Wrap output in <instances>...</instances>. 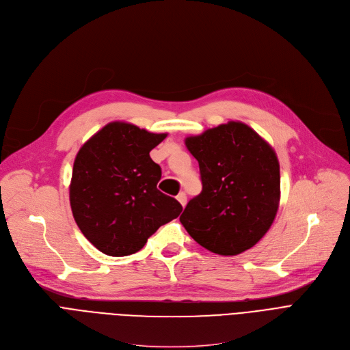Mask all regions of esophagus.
Masks as SVG:
<instances>
[{
  "instance_id": "obj_1",
  "label": "esophagus",
  "mask_w": 350,
  "mask_h": 350,
  "mask_svg": "<svg viewBox=\"0 0 350 350\" xmlns=\"http://www.w3.org/2000/svg\"><path fill=\"white\" fill-rule=\"evenodd\" d=\"M177 201H178L183 206H185V204H187V196H185V193H180V194L177 196Z\"/></svg>"
}]
</instances>
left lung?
I'll list each match as a JSON object with an SVG mask.
<instances>
[{
    "label": "left lung",
    "mask_w": 350,
    "mask_h": 350,
    "mask_svg": "<svg viewBox=\"0 0 350 350\" xmlns=\"http://www.w3.org/2000/svg\"><path fill=\"white\" fill-rule=\"evenodd\" d=\"M197 159L202 191L180 222L202 247L235 256L270 229L280 202V165L273 148L250 126L229 121L185 137Z\"/></svg>",
    "instance_id": "left-lung-1"
}]
</instances>
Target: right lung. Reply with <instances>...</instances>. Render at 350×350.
<instances>
[{
	"label": "right lung",
	"mask_w": 350,
	"mask_h": 350,
	"mask_svg": "<svg viewBox=\"0 0 350 350\" xmlns=\"http://www.w3.org/2000/svg\"><path fill=\"white\" fill-rule=\"evenodd\" d=\"M166 136L115 121L80 148L70 205L83 235L100 252L115 258L136 253L183 211L176 198L157 190L161 169L149 154Z\"/></svg>",
	"instance_id": "obj_1"
}]
</instances>
